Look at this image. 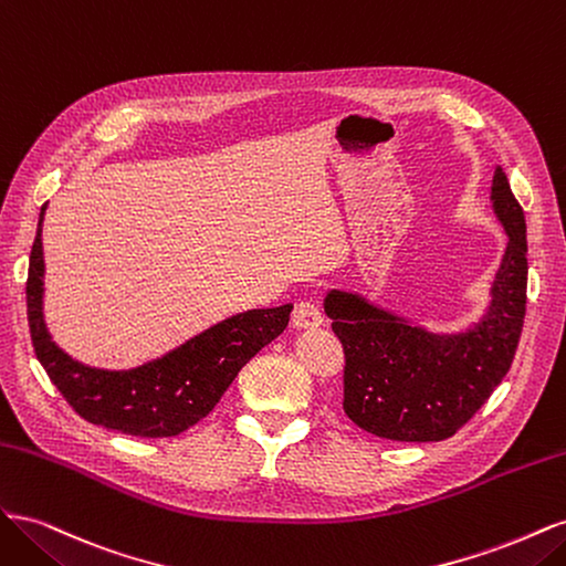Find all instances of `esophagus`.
Here are the masks:
<instances>
[{"label": "esophagus", "instance_id": "34e87169", "mask_svg": "<svg viewBox=\"0 0 566 566\" xmlns=\"http://www.w3.org/2000/svg\"><path fill=\"white\" fill-rule=\"evenodd\" d=\"M295 328H318L323 323V314L314 302H297L293 312Z\"/></svg>", "mask_w": 566, "mask_h": 566}]
</instances>
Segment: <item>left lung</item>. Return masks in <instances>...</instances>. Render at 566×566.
I'll use <instances>...</instances> for the list:
<instances>
[{
    "instance_id": "1",
    "label": "left lung",
    "mask_w": 566,
    "mask_h": 566,
    "mask_svg": "<svg viewBox=\"0 0 566 566\" xmlns=\"http://www.w3.org/2000/svg\"><path fill=\"white\" fill-rule=\"evenodd\" d=\"M507 233L489 306L462 333H432L364 295L331 290L323 310L345 347V408L361 430L391 441L453 437L503 382L526 312V221L503 167L491 184Z\"/></svg>"
}]
</instances>
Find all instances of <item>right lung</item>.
<instances>
[{"instance_id":"right-lung-1","label":"right lung","mask_w":566,"mask_h":566,"mask_svg":"<svg viewBox=\"0 0 566 566\" xmlns=\"http://www.w3.org/2000/svg\"><path fill=\"white\" fill-rule=\"evenodd\" d=\"M44 210L46 205L25 285L30 337L49 380L87 422L132 437H175L208 416L250 358L285 331L293 304L219 321L177 349L129 370L84 366L51 339L44 323Z\"/></svg>"}]
</instances>
